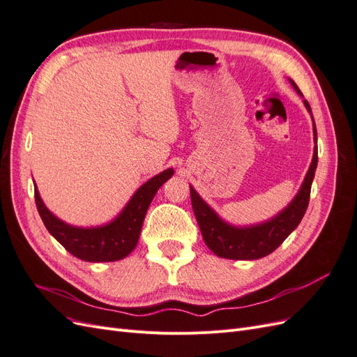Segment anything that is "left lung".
I'll list each match as a JSON object with an SVG mask.
<instances>
[{
  "label": "left lung",
  "instance_id": "1",
  "mask_svg": "<svg viewBox=\"0 0 357 357\" xmlns=\"http://www.w3.org/2000/svg\"><path fill=\"white\" fill-rule=\"evenodd\" d=\"M290 83L295 88V91L304 98V95H302L295 82L290 80ZM304 104L311 114V107L308 101L304 100ZM312 129H314L316 147L304 183H302L294 201L271 220L253 226H245V228H236V226H232L222 220L205 204V201L198 195L197 190L190 188L192 208L199 225L202 238L215 256L234 259V261H253V259H261L269 253H273L296 229V226L301 223L307 211L311 183L312 178H314V172L317 168V131L314 119H312Z\"/></svg>",
  "mask_w": 357,
  "mask_h": 357
}]
</instances>
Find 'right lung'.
<instances>
[{
  "label": "right lung",
  "mask_w": 357,
  "mask_h": 357,
  "mask_svg": "<svg viewBox=\"0 0 357 357\" xmlns=\"http://www.w3.org/2000/svg\"><path fill=\"white\" fill-rule=\"evenodd\" d=\"M174 174V169H165L146 181L117 218L98 228H77L53 215L41 201L37 186L34 197L40 218L50 235L73 256L86 262H114L131 253L139 238L144 215L158 189Z\"/></svg>",
  "instance_id": "obj_1"
}]
</instances>
